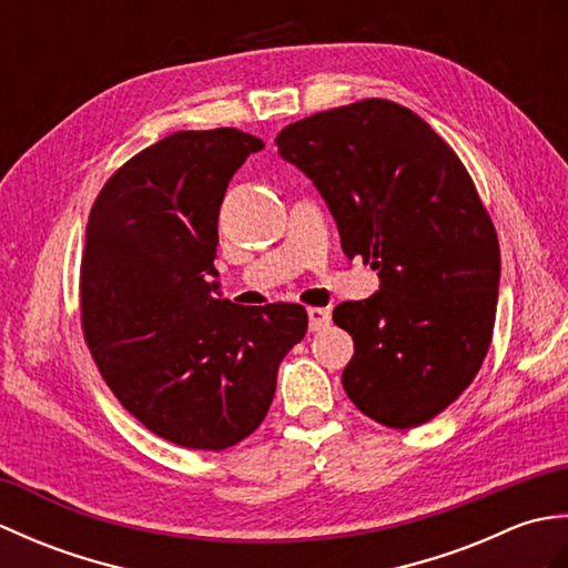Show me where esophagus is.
<instances>
[{
    "label": "esophagus",
    "mask_w": 568,
    "mask_h": 568,
    "mask_svg": "<svg viewBox=\"0 0 568 568\" xmlns=\"http://www.w3.org/2000/svg\"><path fill=\"white\" fill-rule=\"evenodd\" d=\"M307 317H310V332H322V329L329 327L332 312L324 310V307H310Z\"/></svg>",
    "instance_id": "esophagus-1"
}]
</instances>
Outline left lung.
I'll return each mask as SVG.
<instances>
[{
  "label": "left lung",
  "mask_w": 568,
  "mask_h": 568,
  "mask_svg": "<svg viewBox=\"0 0 568 568\" xmlns=\"http://www.w3.org/2000/svg\"><path fill=\"white\" fill-rule=\"evenodd\" d=\"M275 146L327 202L346 256L381 277L334 310L354 336L346 395L385 427L425 425L476 378L498 307V236L464 163L390 100L300 119Z\"/></svg>",
  "instance_id": "1"
}]
</instances>
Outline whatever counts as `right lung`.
<instances>
[{
  "label": "right lung",
  "mask_w": 568,
  "mask_h": 568,
  "mask_svg": "<svg viewBox=\"0 0 568 568\" xmlns=\"http://www.w3.org/2000/svg\"><path fill=\"white\" fill-rule=\"evenodd\" d=\"M261 149L239 129L175 131L106 180L84 229L80 305L94 364L143 427L187 449L246 439L307 332L305 307L234 305L212 281L229 180Z\"/></svg>",
  "instance_id": "right-lung-1"
}]
</instances>
